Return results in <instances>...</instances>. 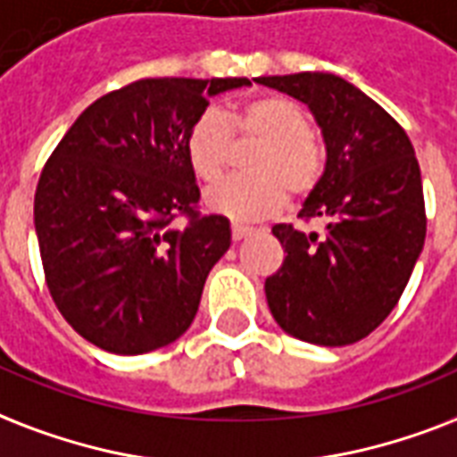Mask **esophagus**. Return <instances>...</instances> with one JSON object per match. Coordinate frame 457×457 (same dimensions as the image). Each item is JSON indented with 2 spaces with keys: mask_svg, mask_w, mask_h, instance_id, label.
Here are the masks:
<instances>
[{
  "mask_svg": "<svg viewBox=\"0 0 457 457\" xmlns=\"http://www.w3.org/2000/svg\"><path fill=\"white\" fill-rule=\"evenodd\" d=\"M253 231H254L253 226L231 224V236H233V240H243V238H247V236H250V233H253Z\"/></svg>",
  "mask_w": 457,
  "mask_h": 457,
  "instance_id": "34e87169",
  "label": "esophagus"
}]
</instances>
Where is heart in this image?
<instances>
[{
	"mask_svg": "<svg viewBox=\"0 0 457 457\" xmlns=\"http://www.w3.org/2000/svg\"><path fill=\"white\" fill-rule=\"evenodd\" d=\"M312 116L300 102L281 95L257 97L226 116L210 107L197 116L186 137L190 169L204 183L224 176L233 157V136L262 143L247 159L245 176H233L207 190V204L231 219H262L286 203L307 197L324 176V147L312 136Z\"/></svg>",
	"mask_w": 457,
	"mask_h": 457,
	"instance_id": "b5f03b06",
	"label": "heart"
}]
</instances>
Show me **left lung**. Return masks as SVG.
<instances>
[{"instance_id":"1","label":"left lung","mask_w":457,"mask_h":457,"mask_svg":"<svg viewBox=\"0 0 457 457\" xmlns=\"http://www.w3.org/2000/svg\"><path fill=\"white\" fill-rule=\"evenodd\" d=\"M257 83L305 102L327 143V166L298 217L324 233L277 224L286 260L264 281L286 334L350 345L398 305L424 247L427 214L408 133L372 97L334 73L262 76Z\"/></svg>"}]
</instances>
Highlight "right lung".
<instances>
[{
  "label": "right lung",
  "mask_w": 457,
  "mask_h": 457,
  "mask_svg": "<svg viewBox=\"0 0 457 457\" xmlns=\"http://www.w3.org/2000/svg\"><path fill=\"white\" fill-rule=\"evenodd\" d=\"M247 78H143L102 95L47 159L35 231L49 295L85 341L116 355L164 348L193 324L231 245L197 210L186 137L212 95ZM187 219L183 229L172 226Z\"/></svg>",
  "instance_id": "add662e5"
}]
</instances>
